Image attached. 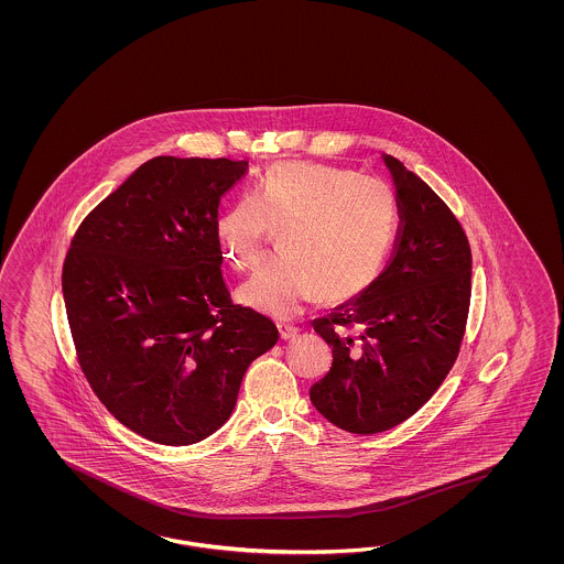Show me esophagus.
I'll list each match as a JSON object with an SVG mask.
<instances>
[{
	"mask_svg": "<svg viewBox=\"0 0 564 564\" xmlns=\"http://www.w3.org/2000/svg\"><path fill=\"white\" fill-rule=\"evenodd\" d=\"M276 328H279V335H281L283 341H290V339H295L300 335V328L290 325V323H276Z\"/></svg>",
	"mask_w": 564,
	"mask_h": 564,
	"instance_id": "obj_1",
	"label": "esophagus"
}]
</instances>
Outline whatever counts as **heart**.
Instances as JSON below:
<instances>
[{
	"mask_svg": "<svg viewBox=\"0 0 564 564\" xmlns=\"http://www.w3.org/2000/svg\"><path fill=\"white\" fill-rule=\"evenodd\" d=\"M397 221L387 182L339 165L288 161L219 213L215 234L223 258L246 271L257 262L267 229H276L281 252L239 285L238 302L290 318L316 293L325 302H347L368 290L389 257Z\"/></svg>",
	"mask_w": 564,
	"mask_h": 564,
	"instance_id": "1",
	"label": "heart"
}]
</instances>
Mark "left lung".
<instances>
[{
    "label": "left lung",
    "mask_w": 564,
    "mask_h": 564,
    "mask_svg": "<svg viewBox=\"0 0 564 564\" xmlns=\"http://www.w3.org/2000/svg\"><path fill=\"white\" fill-rule=\"evenodd\" d=\"M399 206V236L387 269L314 330L333 366L310 401L330 424L376 434L420 410L453 368L471 295V250L436 192L384 154Z\"/></svg>",
    "instance_id": "1"
}]
</instances>
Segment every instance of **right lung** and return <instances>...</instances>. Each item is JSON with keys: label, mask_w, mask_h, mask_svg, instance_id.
Masks as SVG:
<instances>
[{"label": "right lung", "mask_w": 564, "mask_h": 564, "mask_svg": "<svg viewBox=\"0 0 564 564\" xmlns=\"http://www.w3.org/2000/svg\"><path fill=\"white\" fill-rule=\"evenodd\" d=\"M246 171L248 161L154 156L72 239L62 290L80 368L113 417L153 443L217 432L248 366L279 339L223 281L215 221Z\"/></svg>", "instance_id": "1"}]
</instances>
